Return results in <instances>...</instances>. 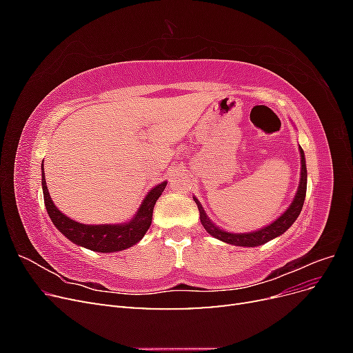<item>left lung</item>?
<instances>
[{
  "instance_id": "1",
  "label": "left lung",
  "mask_w": 353,
  "mask_h": 353,
  "mask_svg": "<svg viewBox=\"0 0 353 353\" xmlns=\"http://www.w3.org/2000/svg\"><path fill=\"white\" fill-rule=\"evenodd\" d=\"M299 150H301V157H302V160H301V162H302L301 184H299V190H297L296 197L290 205V208H288L279 219L274 221L271 225L265 227L259 231L249 232V234H231V232H227V231H222L216 225H213L210 219L206 216V213H205V210H203L201 205L197 201V199L193 197L197 208H199V212H200L201 225L205 227V230L215 239L222 240L225 243H230V244H234V245H244V248H254V245H261L266 241H270L275 237L281 236L283 232H285L288 228L293 225V222L297 219V216L301 215V210L303 208V201H305V196H306V176H307V174H306L305 154H303L302 147L299 148Z\"/></svg>"
}]
</instances>
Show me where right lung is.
Segmentation results:
<instances>
[{
  "instance_id": "add662e5",
  "label": "right lung",
  "mask_w": 353,
  "mask_h": 353,
  "mask_svg": "<svg viewBox=\"0 0 353 353\" xmlns=\"http://www.w3.org/2000/svg\"><path fill=\"white\" fill-rule=\"evenodd\" d=\"M165 187L166 181L154 187L150 193L147 194L140 210L137 212V215L130 222L122 223V225H85V223H79L68 218L66 215H63V213L54 206V203H52L48 194L44 172H42L44 203L48 215L52 223L56 225V228L61 234H65V236L74 244H79L82 248L103 253L128 249L144 237L145 231L150 228L156 200L163 193Z\"/></svg>"
}]
</instances>
